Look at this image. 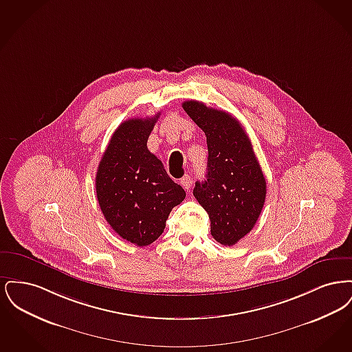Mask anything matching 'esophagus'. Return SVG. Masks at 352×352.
Segmentation results:
<instances>
[{"label": "esophagus", "instance_id": "obj_1", "mask_svg": "<svg viewBox=\"0 0 352 352\" xmlns=\"http://www.w3.org/2000/svg\"><path fill=\"white\" fill-rule=\"evenodd\" d=\"M179 184H182L186 190H188L190 186H191V177L190 175H184V178L179 181Z\"/></svg>", "mask_w": 352, "mask_h": 352}]
</instances>
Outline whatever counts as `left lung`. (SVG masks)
Returning a JSON list of instances; mask_svg holds the SVG:
<instances>
[{"label":"left lung","mask_w":352,"mask_h":352,"mask_svg":"<svg viewBox=\"0 0 352 352\" xmlns=\"http://www.w3.org/2000/svg\"><path fill=\"white\" fill-rule=\"evenodd\" d=\"M182 107L207 137V179L195 184L194 197L208 214L212 237L234 245L251 232L261 214L265 177L248 134L232 115L195 100Z\"/></svg>","instance_id":"obj_1"}]
</instances>
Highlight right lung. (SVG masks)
<instances>
[{
    "instance_id": "add662e5",
    "label": "right lung",
    "mask_w": 352,
    "mask_h": 352,
    "mask_svg": "<svg viewBox=\"0 0 352 352\" xmlns=\"http://www.w3.org/2000/svg\"><path fill=\"white\" fill-rule=\"evenodd\" d=\"M160 118H129L120 124L101 157L96 195L109 226L126 241L149 245L165 230L171 210L186 198L146 144Z\"/></svg>"
}]
</instances>
